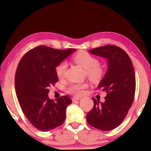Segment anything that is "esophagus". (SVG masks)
Instances as JSON below:
<instances>
[{
    "instance_id": "34e87169",
    "label": "esophagus",
    "mask_w": 151,
    "mask_h": 151,
    "mask_svg": "<svg viewBox=\"0 0 151 151\" xmlns=\"http://www.w3.org/2000/svg\"><path fill=\"white\" fill-rule=\"evenodd\" d=\"M80 98H79V97H72V98H71V100H72L73 102H75V101L80 100Z\"/></svg>"
}]
</instances>
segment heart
<instances>
[{"label":"heart","instance_id":"heart-1","mask_svg":"<svg viewBox=\"0 0 151 151\" xmlns=\"http://www.w3.org/2000/svg\"><path fill=\"white\" fill-rule=\"evenodd\" d=\"M73 60L79 66L85 69L87 77L93 83H98L104 77V69L99 65V61L96 58L86 52H80L73 57ZM67 65L65 62H61L55 68V73L59 79L64 77ZM87 87L86 84H71L66 88V92L74 96L82 95L83 90Z\"/></svg>","mask_w":151,"mask_h":151}]
</instances>
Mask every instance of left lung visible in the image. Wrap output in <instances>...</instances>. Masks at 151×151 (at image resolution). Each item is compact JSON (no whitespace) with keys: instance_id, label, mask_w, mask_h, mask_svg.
Wrapping results in <instances>:
<instances>
[{"instance_id":"obj_1","label":"left lung","mask_w":151,"mask_h":151,"mask_svg":"<svg viewBox=\"0 0 151 151\" xmlns=\"http://www.w3.org/2000/svg\"><path fill=\"white\" fill-rule=\"evenodd\" d=\"M89 52L107 59L108 69L99 85V89L106 92L104 102L92 98L94 105L87 114V121L101 131L112 130L123 122L134 101V69L127 53L115 45L96 47Z\"/></svg>"}]
</instances>
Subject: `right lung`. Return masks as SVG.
Returning <instances> with one entry per match:
<instances>
[{"instance_id": "add662e5", "label": "right lung", "mask_w": 151, "mask_h": 151, "mask_svg": "<svg viewBox=\"0 0 151 151\" xmlns=\"http://www.w3.org/2000/svg\"><path fill=\"white\" fill-rule=\"evenodd\" d=\"M76 49L59 50L40 45L27 52L18 64L14 84L19 104L30 123L42 132L62 125L71 99L62 96L50 99L51 85L58 81L55 68Z\"/></svg>"}]
</instances>
